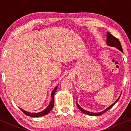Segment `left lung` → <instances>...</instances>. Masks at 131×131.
<instances>
[{
    "label": "left lung",
    "instance_id": "8db88e82",
    "mask_svg": "<svg viewBox=\"0 0 131 131\" xmlns=\"http://www.w3.org/2000/svg\"><path fill=\"white\" fill-rule=\"evenodd\" d=\"M106 37H107V40H106V42H107V45L112 46V47H116L117 48H118L119 50H120L122 52H123V48H122V46H121V43H120V41H119V40L118 39L116 38V37L113 36V35L109 32H107V35H106ZM119 97H120V96H119V97H118V99H117V100L116 102H115L113 104H112V105L109 106V107H108V108H106V110H105L104 111H103V112H101L100 113H94L88 112V111H86L85 110H84L83 108L81 107L80 106L78 105V103H77L76 104H77V107H78V108H79L80 110L81 111V112L84 113H85L86 114H88V115H90V116H100V115L102 114L105 112H107V110L110 109V108L114 106V105H115V103H116L118 101Z\"/></svg>",
    "mask_w": 131,
    "mask_h": 131
}]
</instances>
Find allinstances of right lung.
Returning <instances> with one entry per match:
<instances>
[{
  "mask_svg": "<svg viewBox=\"0 0 131 131\" xmlns=\"http://www.w3.org/2000/svg\"><path fill=\"white\" fill-rule=\"evenodd\" d=\"M57 87H56L55 88L54 90L52 91V92L51 93V97H52V100L51 102L50 105H48V107L46 108L45 110H43V112H39L38 113H29L26 112V111L24 110L23 109H21V108H19L21 110L22 112H23L24 114H26V116H30V117H41V116H45L46 114H48V113H49L51 109L52 108V107H54V94L55 93V91H56V90L57 89Z\"/></svg>",
  "mask_w": 131,
  "mask_h": 131,
  "instance_id": "1",
  "label": "right lung"
}]
</instances>
